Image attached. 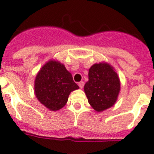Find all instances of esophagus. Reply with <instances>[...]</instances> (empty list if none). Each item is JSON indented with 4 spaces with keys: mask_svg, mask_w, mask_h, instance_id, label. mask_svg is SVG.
Returning a JSON list of instances; mask_svg holds the SVG:
<instances>
[{
    "mask_svg": "<svg viewBox=\"0 0 154 154\" xmlns=\"http://www.w3.org/2000/svg\"><path fill=\"white\" fill-rule=\"evenodd\" d=\"M78 85H79V87H80V89H82L84 86V82H83V81H80V82L78 83Z\"/></svg>",
    "mask_w": 154,
    "mask_h": 154,
    "instance_id": "esophagus-1",
    "label": "esophagus"
}]
</instances>
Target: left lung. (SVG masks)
Instances as JSON below:
<instances>
[{"label":"left lung","instance_id":"obj_1","mask_svg":"<svg viewBox=\"0 0 154 154\" xmlns=\"http://www.w3.org/2000/svg\"><path fill=\"white\" fill-rule=\"evenodd\" d=\"M84 85L88 102L96 111H103L115 103L120 89V80L108 63H95L90 68Z\"/></svg>","mask_w":154,"mask_h":154}]
</instances>
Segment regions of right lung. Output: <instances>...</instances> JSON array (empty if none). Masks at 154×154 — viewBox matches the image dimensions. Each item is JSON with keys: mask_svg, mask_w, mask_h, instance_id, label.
Instances as JSON below:
<instances>
[{"mask_svg": "<svg viewBox=\"0 0 154 154\" xmlns=\"http://www.w3.org/2000/svg\"><path fill=\"white\" fill-rule=\"evenodd\" d=\"M78 88L64 65L54 60H50L43 66L34 83L36 97L51 110L63 107L70 92Z\"/></svg>", "mask_w": 154, "mask_h": 154, "instance_id": "obj_1", "label": "right lung"}]
</instances>
